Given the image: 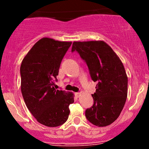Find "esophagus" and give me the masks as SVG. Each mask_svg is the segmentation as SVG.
<instances>
[{"label": "esophagus", "mask_w": 149, "mask_h": 149, "mask_svg": "<svg viewBox=\"0 0 149 149\" xmlns=\"http://www.w3.org/2000/svg\"><path fill=\"white\" fill-rule=\"evenodd\" d=\"M80 95H81V94L79 93V92H76V93H75V95H76V97H78H78H80Z\"/></svg>", "instance_id": "obj_1"}]
</instances>
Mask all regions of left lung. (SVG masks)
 I'll return each instance as SVG.
<instances>
[{
  "label": "left lung",
  "instance_id": "obj_1",
  "mask_svg": "<svg viewBox=\"0 0 149 149\" xmlns=\"http://www.w3.org/2000/svg\"><path fill=\"white\" fill-rule=\"evenodd\" d=\"M77 51L88 66L90 76L97 82L92 95L93 106L85 116L98 127L109 125L123 109L127 97V76L118 56L103 40L74 41L71 51Z\"/></svg>",
  "mask_w": 149,
  "mask_h": 149
}]
</instances>
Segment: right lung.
Returning a JSON list of instances; mask_svg holds the SVG:
<instances>
[{
  "mask_svg": "<svg viewBox=\"0 0 149 149\" xmlns=\"http://www.w3.org/2000/svg\"><path fill=\"white\" fill-rule=\"evenodd\" d=\"M71 42L42 38L26 54L20 66L21 91L31 113L40 124L57 127L67 120L69 105L74 102L71 92L56 90L61 60Z\"/></svg>",
  "mask_w": 149,
  "mask_h": 149,
  "instance_id": "1",
  "label": "right lung"
}]
</instances>
